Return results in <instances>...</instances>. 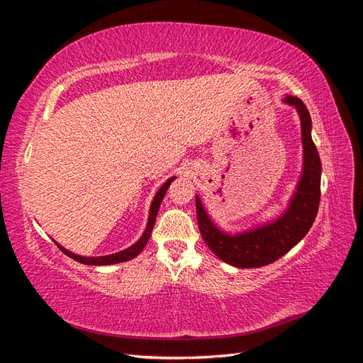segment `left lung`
I'll use <instances>...</instances> for the list:
<instances>
[{
    "instance_id": "1",
    "label": "left lung",
    "mask_w": 363,
    "mask_h": 363,
    "mask_svg": "<svg viewBox=\"0 0 363 363\" xmlns=\"http://www.w3.org/2000/svg\"><path fill=\"white\" fill-rule=\"evenodd\" d=\"M283 101L294 106L300 113L304 148L301 180L288 211L268 225L230 236L215 227L199 196L195 199L196 219L204 242L223 262L238 268L265 267L286 255L309 232L320 207L321 160L311 136L312 121L309 111L296 96L286 95Z\"/></svg>"
}]
</instances>
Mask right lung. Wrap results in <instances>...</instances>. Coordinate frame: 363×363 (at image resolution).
<instances>
[{
  "mask_svg": "<svg viewBox=\"0 0 363 363\" xmlns=\"http://www.w3.org/2000/svg\"><path fill=\"white\" fill-rule=\"evenodd\" d=\"M174 177H171L167 183H164L162 188L159 189V192L156 194L155 200H152L151 203V208H150V218H148V224H147V228L144 235H142V238L138 240V242L135 245H131L123 251L119 252H115V255H108V256H101V257H83V256H79V255H74V252L65 250L63 247H60L57 242V247L65 252V255L69 256L71 259L80 262V263H84V265H113V263H119V262H127L130 259L136 257L139 252L144 250V247L147 245L148 239L151 236V232H152V227H155V223H156V216H157V212H159V207H160V203L163 200L164 194H167L169 184L172 183Z\"/></svg>",
  "mask_w": 363,
  "mask_h": 363,
  "instance_id": "obj_1",
  "label": "right lung"
}]
</instances>
